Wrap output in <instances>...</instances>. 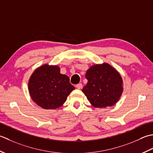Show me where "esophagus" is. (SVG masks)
<instances>
[{
	"label": "esophagus",
	"mask_w": 153,
	"mask_h": 153,
	"mask_svg": "<svg viewBox=\"0 0 153 153\" xmlns=\"http://www.w3.org/2000/svg\"><path fill=\"white\" fill-rule=\"evenodd\" d=\"M76 88H78V89H81L82 88V85L81 83L77 84V85H76Z\"/></svg>",
	"instance_id": "esophagus-1"
}]
</instances>
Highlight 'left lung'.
<instances>
[{
	"instance_id": "obj_1",
	"label": "left lung",
	"mask_w": 153,
	"mask_h": 153,
	"mask_svg": "<svg viewBox=\"0 0 153 153\" xmlns=\"http://www.w3.org/2000/svg\"><path fill=\"white\" fill-rule=\"evenodd\" d=\"M85 76L88 82L82 91L93 106L106 108L119 101L123 90L122 78L110 65H92Z\"/></svg>"
}]
</instances>
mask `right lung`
Segmentation results:
<instances>
[{
  "label": "right lung",
  "instance_id": "right-lung-1",
  "mask_svg": "<svg viewBox=\"0 0 153 153\" xmlns=\"http://www.w3.org/2000/svg\"><path fill=\"white\" fill-rule=\"evenodd\" d=\"M73 90L69 78L61 74L57 65H42L34 71L28 81L31 98L46 110L61 107Z\"/></svg>",
  "mask_w": 153,
  "mask_h": 153
}]
</instances>
